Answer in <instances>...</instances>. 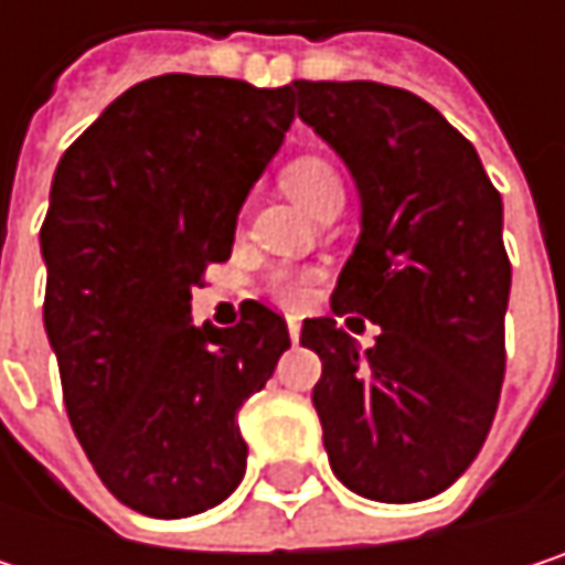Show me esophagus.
<instances>
[{
    "instance_id": "esophagus-1",
    "label": "esophagus",
    "mask_w": 565,
    "mask_h": 565,
    "mask_svg": "<svg viewBox=\"0 0 565 565\" xmlns=\"http://www.w3.org/2000/svg\"><path fill=\"white\" fill-rule=\"evenodd\" d=\"M287 333H290L294 343L300 340V320H297V317H287Z\"/></svg>"
}]
</instances>
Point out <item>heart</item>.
<instances>
[{"mask_svg": "<svg viewBox=\"0 0 565 565\" xmlns=\"http://www.w3.org/2000/svg\"><path fill=\"white\" fill-rule=\"evenodd\" d=\"M281 185L284 192L300 202L303 209L317 212L330 195H343V182L337 170L320 160V157H300V160H290L281 172ZM275 294L281 300H303L307 297V278L300 275H278L275 278Z\"/></svg>", "mask_w": 565, "mask_h": 565, "instance_id": "obj_1", "label": "heart"}]
</instances>
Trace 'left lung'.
Listing matches in <instances>:
<instances>
[{
  "label": "left lung",
  "instance_id": "obj_1",
  "mask_svg": "<svg viewBox=\"0 0 565 565\" xmlns=\"http://www.w3.org/2000/svg\"><path fill=\"white\" fill-rule=\"evenodd\" d=\"M290 94L363 202V232L330 307L381 323L377 347L360 354L335 317L303 320L300 343L323 363L313 408L330 468L370 501L435 498L478 458L501 398V192L475 147L402 87L294 81Z\"/></svg>",
  "mask_w": 565,
  "mask_h": 565
}]
</instances>
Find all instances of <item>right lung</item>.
I'll return each mask as SVG.
<instances>
[{"mask_svg": "<svg viewBox=\"0 0 565 565\" xmlns=\"http://www.w3.org/2000/svg\"><path fill=\"white\" fill-rule=\"evenodd\" d=\"M294 120L290 87L160 74L61 157L42 225L45 330L71 428L104 488L147 516L222 504L245 475L238 408L290 347L281 313L192 327L238 209Z\"/></svg>", "mask_w": 565, "mask_h": 565, "instance_id": "add662e5", "label": "right lung"}]
</instances>
